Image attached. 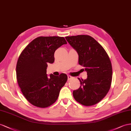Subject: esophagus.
<instances>
[{
    "instance_id": "1",
    "label": "esophagus",
    "mask_w": 131,
    "mask_h": 131,
    "mask_svg": "<svg viewBox=\"0 0 131 131\" xmlns=\"http://www.w3.org/2000/svg\"><path fill=\"white\" fill-rule=\"evenodd\" d=\"M68 80H71L72 79H73V78L72 76H70V75H68Z\"/></svg>"
}]
</instances>
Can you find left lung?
Here are the masks:
<instances>
[{"label": "left lung", "mask_w": 131, "mask_h": 131, "mask_svg": "<svg viewBox=\"0 0 131 131\" xmlns=\"http://www.w3.org/2000/svg\"><path fill=\"white\" fill-rule=\"evenodd\" d=\"M79 55V63L85 68L88 78H78L79 89L73 91L77 102L86 106L95 105L108 93L112 78L111 62L105 50L89 35L65 37Z\"/></svg>", "instance_id": "1"}]
</instances>
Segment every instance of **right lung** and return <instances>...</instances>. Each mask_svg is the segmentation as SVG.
Listing matches in <instances>:
<instances>
[{
    "label": "right lung",
    "mask_w": 131,
    "mask_h": 131,
    "mask_svg": "<svg viewBox=\"0 0 131 131\" xmlns=\"http://www.w3.org/2000/svg\"><path fill=\"white\" fill-rule=\"evenodd\" d=\"M67 42L63 37L39 36L26 46L16 67V79L23 95L32 105L46 108L54 103L68 80L65 73L48 77V63L54 62L57 49Z\"/></svg>",
    "instance_id": "add662e5"
}]
</instances>
